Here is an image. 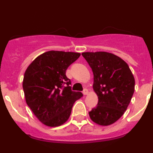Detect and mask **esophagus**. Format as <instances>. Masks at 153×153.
I'll return each instance as SVG.
<instances>
[{
	"label": "esophagus",
	"mask_w": 153,
	"mask_h": 153,
	"mask_svg": "<svg viewBox=\"0 0 153 153\" xmlns=\"http://www.w3.org/2000/svg\"><path fill=\"white\" fill-rule=\"evenodd\" d=\"M82 94H84V95H87L88 94V89L85 88L84 90H83Z\"/></svg>",
	"instance_id": "34e87169"
}]
</instances>
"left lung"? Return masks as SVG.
Segmentation results:
<instances>
[{
  "label": "left lung",
  "instance_id": "1",
  "mask_svg": "<svg viewBox=\"0 0 153 153\" xmlns=\"http://www.w3.org/2000/svg\"><path fill=\"white\" fill-rule=\"evenodd\" d=\"M94 74L98 103L88 114L92 121L108 126L124 114L134 91V78L127 63L111 53H82Z\"/></svg>",
  "mask_w": 153,
  "mask_h": 153
}]
</instances>
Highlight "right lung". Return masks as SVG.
<instances>
[{"label": "right lung", "mask_w": 153, "mask_h": 153, "mask_svg": "<svg viewBox=\"0 0 153 153\" xmlns=\"http://www.w3.org/2000/svg\"><path fill=\"white\" fill-rule=\"evenodd\" d=\"M80 56L74 52L51 51L36 57L25 73L26 102L43 124L55 127L68 120L75 101L82 97L73 91L66 76L68 68Z\"/></svg>", "instance_id": "obj_1"}]
</instances>
